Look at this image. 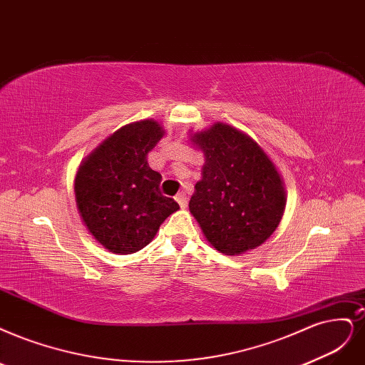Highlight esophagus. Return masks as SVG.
<instances>
[{
	"mask_svg": "<svg viewBox=\"0 0 365 365\" xmlns=\"http://www.w3.org/2000/svg\"><path fill=\"white\" fill-rule=\"evenodd\" d=\"M175 201H178L180 207H186L187 206V195H186V192H180V194L175 195Z\"/></svg>",
	"mask_w": 365,
	"mask_h": 365,
	"instance_id": "obj_1",
	"label": "esophagus"
}]
</instances>
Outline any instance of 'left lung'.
Returning a JSON list of instances; mask_svg holds the SVG:
<instances>
[{
	"label": "left lung",
	"mask_w": 365,
	"mask_h": 365,
	"mask_svg": "<svg viewBox=\"0 0 365 365\" xmlns=\"http://www.w3.org/2000/svg\"><path fill=\"white\" fill-rule=\"evenodd\" d=\"M206 156L190 210L213 248L227 255L262 245L282 217L279 174L248 135L217 123L194 135Z\"/></svg>",
	"instance_id": "1"
}]
</instances>
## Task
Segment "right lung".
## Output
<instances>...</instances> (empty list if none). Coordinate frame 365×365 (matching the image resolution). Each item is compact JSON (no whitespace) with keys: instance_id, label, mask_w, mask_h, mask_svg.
Returning a JSON list of instances; mask_svg holds the SVG:
<instances>
[{"instance_id":"right-lung-1","label":"right lung","mask_w":365,"mask_h":365,"mask_svg":"<svg viewBox=\"0 0 365 365\" xmlns=\"http://www.w3.org/2000/svg\"><path fill=\"white\" fill-rule=\"evenodd\" d=\"M162 137L156 121H137L114 132L79 167V213L94 239L111 252L143 250L179 209L173 198L160 194L162 175L148 167V152Z\"/></svg>"}]
</instances>
